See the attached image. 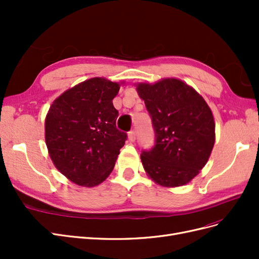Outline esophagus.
<instances>
[{
  "mask_svg": "<svg viewBox=\"0 0 259 259\" xmlns=\"http://www.w3.org/2000/svg\"><path fill=\"white\" fill-rule=\"evenodd\" d=\"M128 139L131 140V142H135V139H136V132L133 130V131H131L130 133H128Z\"/></svg>",
  "mask_w": 259,
  "mask_h": 259,
  "instance_id": "esophagus-1",
  "label": "esophagus"
}]
</instances>
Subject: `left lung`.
I'll return each instance as SVG.
<instances>
[{
  "instance_id": "left-lung-1",
  "label": "left lung",
  "mask_w": 259,
  "mask_h": 259,
  "mask_svg": "<svg viewBox=\"0 0 259 259\" xmlns=\"http://www.w3.org/2000/svg\"><path fill=\"white\" fill-rule=\"evenodd\" d=\"M155 134L154 147L140 154L149 177L163 187L190 182L204 167L215 143L209 107L191 86L178 79L139 83Z\"/></svg>"
}]
</instances>
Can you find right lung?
Wrapping results in <instances>:
<instances>
[{
  "mask_svg": "<svg viewBox=\"0 0 259 259\" xmlns=\"http://www.w3.org/2000/svg\"><path fill=\"white\" fill-rule=\"evenodd\" d=\"M120 84L93 77L54 100L45 119V142L54 165L72 183L95 187L112 171L127 134L116 128L112 100Z\"/></svg>",
  "mask_w": 259,
  "mask_h": 259,
  "instance_id": "obj_1",
  "label": "right lung"
}]
</instances>
